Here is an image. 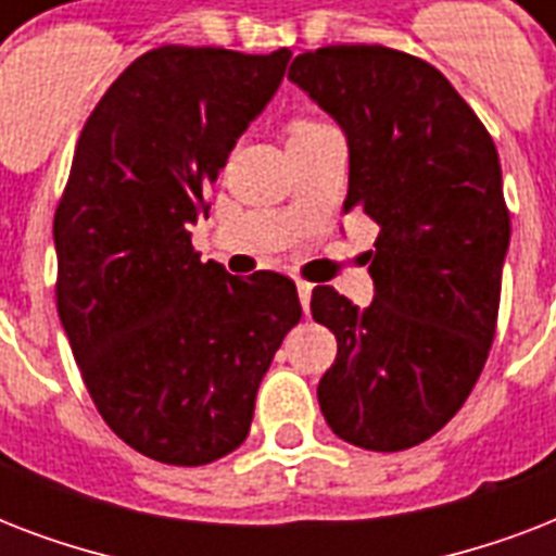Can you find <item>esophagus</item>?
I'll list each match as a JSON object with an SVG mask.
<instances>
[{
  "label": "esophagus",
  "mask_w": 556,
  "mask_h": 556,
  "mask_svg": "<svg viewBox=\"0 0 556 556\" xmlns=\"http://www.w3.org/2000/svg\"><path fill=\"white\" fill-rule=\"evenodd\" d=\"M312 291L314 286H308V282H296V294H300V303H303L305 314H308V308H312Z\"/></svg>",
  "instance_id": "obj_1"
}]
</instances>
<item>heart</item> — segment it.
Listing matches in <instances>:
<instances>
[{
    "mask_svg": "<svg viewBox=\"0 0 556 556\" xmlns=\"http://www.w3.org/2000/svg\"><path fill=\"white\" fill-rule=\"evenodd\" d=\"M320 129H326V126L317 124V121H294V124H291V129H288V141H296V138H308V135L320 132Z\"/></svg>",
    "mask_w": 556,
    "mask_h": 556,
    "instance_id": "obj_1",
    "label": "heart"
}]
</instances>
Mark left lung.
Listing matches in <instances>:
<instances>
[{
    "mask_svg": "<svg viewBox=\"0 0 556 556\" xmlns=\"http://www.w3.org/2000/svg\"><path fill=\"white\" fill-rule=\"evenodd\" d=\"M288 80L346 132L343 207L380 227L366 308L314 288L312 317L338 338L317 401L355 447H415L462 409L491 352L510 244L500 155L447 77L395 48L305 51Z\"/></svg>",
    "mask_w": 556,
    "mask_h": 556,
    "instance_id": "1",
    "label": "left lung"
}]
</instances>
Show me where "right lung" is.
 Here are the masks:
<instances>
[{"label": "right lung", "instance_id": "right-lung-1", "mask_svg": "<svg viewBox=\"0 0 556 556\" xmlns=\"http://www.w3.org/2000/svg\"><path fill=\"white\" fill-rule=\"evenodd\" d=\"M291 60L164 46L138 56L83 126L54 213L56 312L117 439L164 465L233 453L303 308L282 274L230 277L190 227Z\"/></svg>", "mask_w": 556, "mask_h": 556}]
</instances>
